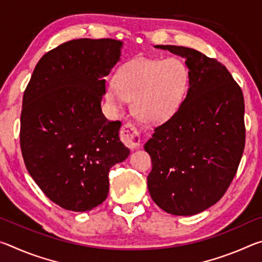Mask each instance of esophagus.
I'll return each instance as SVG.
<instances>
[{
    "mask_svg": "<svg viewBox=\"0 0 262 262\" xmlns=\"http://www.w3.org/2000/svg\"><path fill=\"white\" fill-rule=\"evenodd\" d=\"M120 137L121 141L123 142V144L126 145L132 150L140 148L141 145V136L140 133L137 130V128L132 125L130 122L125 123L122 126L121 130H120Z\"/></svg>",
    "mask_w": 262,
    "mask_h": 262,
    "instance_id": "esophagus-1",
    "label": "esophagus"
}]
</instances>
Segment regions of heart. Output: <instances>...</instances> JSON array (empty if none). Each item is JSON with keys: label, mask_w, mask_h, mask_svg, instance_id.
<instances>
[{"label": "heart", "mask_w": 262, "mask_h": 262, "mask_svg": "<svg viewBox=\"0 0 262 262\" xmlns=\"http://www.w3.org/2000/svg\"><path fill=\"white\" fill-rule=\"evenodd\" d=\"M189 82L188 69L181 60L140 59L127 63L117 75V82L106 86V99L121 110L127 99L141 120L162 122L176 113L183 103Z\"/></svg>", "instance_id": "obj_1"}]
</instances>
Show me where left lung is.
Returning <instances> with one entry per match:
<instances>
[{
    "instance_id": "obj_1",
    "label": "left lung",
    "mask_w": 262,
    "mask_h": 262,
    "mask_svg": "<svg viewBox=\"0 0 262 262\" xmlns=\"http://www.w3.org/2000/svg\"><path fill=\"white\" fill-rule=\"evenodd\" d=\"M186 59L188 90L144 144L148 189L168 214L192 216L215 205L236 176L245 147L244 96L228 69L193 48L157 45Z\"/></svg>"
}]
</instances>
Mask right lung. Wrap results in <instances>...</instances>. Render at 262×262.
Here are the masks:
<instances>
[{
	"instance_id": "add662e5",
	"label": "right lung",
	"mask_w": 262,
	"mask_h": 262,
	"mask_svg": "<svg viewBox=\"0 0 262 262\" xmlns=\"http://www.w3.org/2000/svg\"><path fill=\"white\" fill-rule=\"evenodd\" d=\"M122 42L76 39L35 66L23 96L20 149L25 166L61 208L89 211L108 194V171L129 156L120 121L101 112L105 77L120 61Z\"/></svg>"
}]
</instances>
